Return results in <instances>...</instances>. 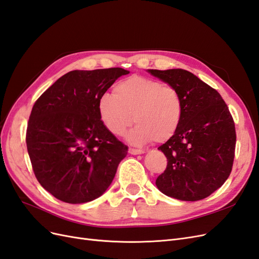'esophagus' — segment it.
<instances>
[{"label":"esophagus","mask_w":259,"mask_h":259,"mask_svg":"<svg viewBox=\"0 0 259 259\" xmlns=\"http://www.w3.org/2000/svg\"><path fill=\"white\" fill-rule=\"evenodd\" d=\"M129 153L132 154V155H139V154H143L144 151L143 150H140V149H132V147H130Z\"/></svg>","instance_id":"esophagus-1"}]
</instances>
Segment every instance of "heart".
I'll list each match as a JSON object with an SVG mask.
<instances>
[{"mask_svg":"<svg viewBox=\"0 0 259 259\" xmlns=\"http://www.w3.org/2000/svg\"><path fill=\"white\" fill-rule=\"evenodd\" d=\"M98 113L103 125L114 136H122L135 117L138 124L127 136L131 143H164L180 128L183 101L174 85L131 76L116 83L114 94L101 95Z\"/></svg>","mask_w":259,"mask_h":259,"instance_id":"heart-1","label":"heart"}]
</instances>
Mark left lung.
Returning <instances> with one entry per match:
<instances>
[{"mask_svg": "<svg viewBox=\"0 0 259 259\" xmlns=\"http://www.w3.org/2000/svg\"><path fill=\"white\" fill-rule=\"evenodd\" d=\"M178 89L183 117L177 134L158 150L167 157L156 186L165 195L199 201L219 189L230 176L235 152L233 118L221 95L183 69L149 70Z\"/></svg>", "mask_w": 259, "mask_h": 259, "instance_id": "obj_1", "label": "left lung"}]
</instances>
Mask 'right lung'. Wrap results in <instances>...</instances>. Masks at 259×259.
Instances as JSON below:
<instances>
[{"instance_id":"obj_1","label":"right lung","mask_w":259,"mask_h":259,"mask_svg":"<svg viewBox=\"0 0 259 259\" xmlns=\"http://www.w3.org/2000/svg\"><path fill=\"white\" fill-rule=\"evenodd\" d=\"M122 68L72 70L35 101L26 143L36 180L70 204L91 202L112 183L128 146L103 125L98 102Z\"/></svg>"}]
</instances>
